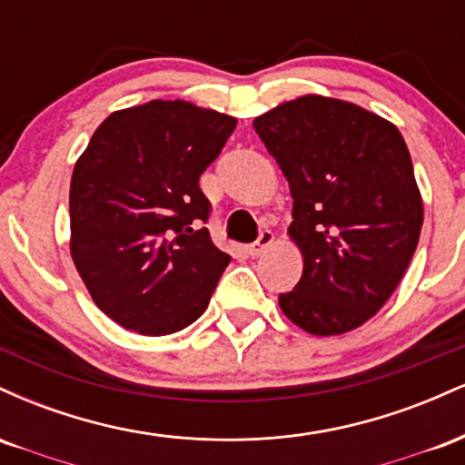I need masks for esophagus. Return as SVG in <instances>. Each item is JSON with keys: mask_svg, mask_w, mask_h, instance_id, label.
Segmentation results:
<instances>
[{"mask_svg": "<svg viewBox=\"0 0 465 465\" xmlns=\"http://www.w3.org/2000/svg\"><path fill=\"white\" fill-rule=\"evenodd\" d=\"M273 240H275L273 232H269V229H264V232H260V238L255 240L253 244H249L247 253L251 255V258H258V255H262L264 251L269 249L271 244H273Z\"/></svg>", "mask_w": 465, "mask_h": 465, "instance_id": "obj_1", "label": "esophagus"}]
</instances>
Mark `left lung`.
I'll return each mask as SVG.
<instances>
[{"mask_svg":"<svg viewBox=\"0 0 465 465\" xmlns=\"http://www.w3.org/2000/svg\"><path fill=\"white\" fill-rule=\"evenodd\" d=\"M292 196L303 273L280 308L314 336L359 328L413 258L424 205L402 133L345 100L308 94L255 117Z\"/></svg>","mask_w":465,"mask_h":465,"instance_id":"1","label":"left lung"}]
</instances>
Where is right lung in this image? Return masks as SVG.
<instances>
[{
  "mask_svg": "<svg viewBox=\"0 0 465 465\" xmlns=\"http://www.w3.org/2000/svg\"><path fill=\"white\" fill-rule=\"evenodd\" d=\"M236 117L185 100L114 111L74 165L69 251L95 306L122 328L163 336L205 312L232 255L201 227L199 177Z\"/></svg>",
  "mask_w": 465,
  "mask_h": 465,
  "instance_id": "right-lung-1",
  "label": "right lung"
}]
</instances>
